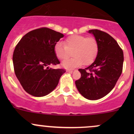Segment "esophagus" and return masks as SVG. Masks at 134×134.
Wrapping results in <instances>:
<instances>
[{
    "label": "esophagus",
    "instance_id": "obj_1",
    "mask_svg": "<svg viewBox=\"0 0 134 134\" xmlns=\"http://www.w3.org/2000/svg\"><path fill=\"white\" fill-rule=\"evenodd\" d=\"M74 71H75V70H74V69H67V72H72Z\"/></svg>",
    "mask_w": 134,
    "mask_h": 134
}]
</instances>
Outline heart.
Here are the masks:
<instances>
[{
    "label": "heart",
    "instance_id": "obj_1",
    "mask_svg": "<svg viewBox=\"0 0 134 134\" xmlns=\"http://www.w3.org/2000/svg\"><path fill=\"white\" fill-rule=\"evenodd\" d=\"M72 58L62 62V66L66 69H74L82 65L91 64L98 56L99 45L94 37L72 35L65 40V45L61 42L56 43L54 47L55 55L60 60L67 58L69 51H72Z\"/></svg>",
    "mask_w": 134,
    "mask_h": 134
}]
</instances>
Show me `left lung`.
Masks as SVG:
<instances>
[{
	"label": "left lung",
	"mask_w": 134,
	"mask_h": 134,
	"mask_svg": "<svg viewBox=\"0 0 134 134\" xmlns=\"http://www.w3.org/2000/svg\"><path fill=\"white\" fill-rule=\"evenodd\" d=\"M99 45L98 56L85 69H79L81 78L75 81L80 93L89 100L105 97L115 86L122 71L124 55L117 42L108 34L90 30Z\"/></svg>",
	"instance_id": "obj_1"
}]
</instances>
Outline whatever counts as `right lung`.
<instances>
[{
	"mask_svg": "<svg viewBox=\"0 0 134 134\" xmlns=\"http://www.w3.org/2000/svg\"><path fill=\"white\" fill-rule=\"evenodd\" d=\"M64 35L48 28L30 31L21 38L13 54L15 74L26 92L44 97L56 87L65 70L49 68L60 62L54 47Z\"/></svg>",
	"mask_w": 134,
	"mask_h": 134,
	"instance_id": "obj_1",
	"label": "right lung"
}]
</instances>
